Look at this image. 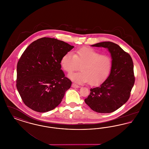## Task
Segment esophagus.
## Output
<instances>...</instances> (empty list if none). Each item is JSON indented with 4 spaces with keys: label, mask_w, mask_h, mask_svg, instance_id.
Instances as JSON below:
<instances>
[{
    "label": "esophagus",
    "mask_w": 149,
    "mask_h": 149,
    "mask_svg": "<svg viewBox=\"0 0 149 149\" xmlns=\"http://www.w3.org/2000/svg\"><path fill=\"white\" fill-rule=\"evenodd\" d=\"M71 86H72V88H80V86H79V85H77V84H75V83H72V85H71Z\"/></svg>",
    "instance_id": "esophagus-1"
}]
</instances>
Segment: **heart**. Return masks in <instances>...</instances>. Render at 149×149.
<instances>
[{"instance_id": "heart-1", "label": "heart", "mask_w": 149, "mask_h": 149, "mask_svg": "<svg viewBox=\"0 0 149 149\" xmlns=\"http://www.w3.org/2000/svg\"><path fill=\"white\" fill-rule=\"evenodd\" d=\"M61 65L65 71L72 73L69 77L78 84L88 83L95 86L103 83L109 76L112 66V60L107 55H102L97 50L90 47H82L75 50L72 54L68 52L62 57Z\"/></svg>"}]
</instances>
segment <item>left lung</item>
Masks as SVG:
<instances>
[{
  "instance_id": "1",
  "label": "left lung",
  "mask_w": 149,
  "mask_h": 149,
  "mask_svg": "<svg viewBox=\"0 0 149 149\" xmlns=\"http://www.w3.org/2000/svg\"><path fill=\"white\" fill-rule=\"evenodd\" d=\"M107 48L112 66L109 77L101 85L90 89L85 103L98 113H111L127 102L135 83L134 63L131 56L117 44L102 42L92 45Z\"/></svg>"
}]
</instances>
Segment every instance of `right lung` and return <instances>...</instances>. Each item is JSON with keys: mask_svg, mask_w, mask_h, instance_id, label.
I'll return each instance as SVG.
<instances>
[{"mask_svg": "<svg viewBox=\"0 0 149 149\" xmlns=\"http://www.w3.org/2000/svg\"><path fill=\"white\" fill-rule=\"evenodd\" d=\"M73 48L63 41L43 37L23 52L17 64L16 86L26 106L46 112L61 102L71 81L65 77L60 62Z\"/></svg>", "mask_w": 149, "mask_h": 149, "instance_id": "right-lung-1", "label": "right lung"}]
</instances>
